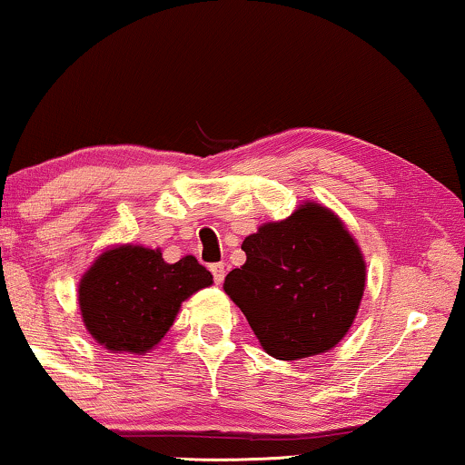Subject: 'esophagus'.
<instances>
[{
	"label": "esophagus",
	"mask_w": 465,
	"mask_h": 465,
	"mask_svg": "<svg viewBox=\"0 0 465 465\" xmlns=\"http://www.w3.org/2000/svg\"><path fill=\"white\" fill-rule=\"evenodd\" d=\"M210 272L214 276V283L221 285L223 279H225V263H213V266H210Z\"/></svg>",
	"instance_id": "esophagus-1"
}]
</instances>
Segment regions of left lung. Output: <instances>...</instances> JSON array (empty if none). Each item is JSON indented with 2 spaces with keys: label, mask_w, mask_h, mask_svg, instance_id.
<instances>
[{
  "label": "left lung",
  "mask_w": 465,
  "mask_h": 465,
  "mask_svg": "<svg viewBox=\"0 0 465 465\" xmlns=\"http://www.w3.org/2000/svg\"><path fill=\"white\" fill-rule=\"evenodd\" d=\"M244 266L223 290L266 354L298 361L332 350L350 331L364 292V260L337 214L304 203L244 238Z\"/></svg>",
  "instance_id": "obj_1"
}]
</instances>
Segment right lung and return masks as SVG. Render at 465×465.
<instances>
[{
	"label": "right lung",
	"mask_w": 465,
	"mask_h": 465,
	"mask_svg": "<svg viewBox=\"0 0 465 465\" xmlns=\"http://www.w3.org/2000/svg\"><path fill=\"white\" fill-rule=\"evenodd\" d=\"M208 285L213 274L193 255L167 263L158 249L114 246L81 279V317L107 350L145 354L173 326L182 302Z\"/></svg>",
	"instance_id": "add662e5"
}]
</instances>
